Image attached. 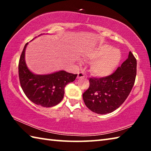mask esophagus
<instances>
[{
	"label": "esophagus",
	"instance_id": "1",
	"mask_svg": "<svg viewBox=\"0 0 151 151\" xmlns=\"http://www.w3.org/2000/svg\"><path fill=\"white\" fill-rule=\"evenodd\" d=\"M85 73H84L83 72H80L78 73V78H84L85 77Z\"/></svg>",
	"mask_w": 151,
	"mask_h": 151
}]
</instances>
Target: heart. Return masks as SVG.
I'll use <instances>...</instances> for the list:
<instances>
[{
	"label": "heart",
	"instance_id": "1",
	"mask_svg": "<svg viewBox=\"0 0 151 151\" xmlns=\"http://www.w3.org/2000/svg\"><path fill=\"white\" fill-rule=\"evenodd\" d=\"M86 57L89 60H94L91 64L90 72L98 77H105L112 74L121 59L120 51L107 45L88 50Z\"/></svg>",
	"mask_w": 151,
	"mask_h": 151
}]
</instances>
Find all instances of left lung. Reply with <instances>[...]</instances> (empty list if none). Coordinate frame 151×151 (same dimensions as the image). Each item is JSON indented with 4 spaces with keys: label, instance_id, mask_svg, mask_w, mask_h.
I'll use <instances>...</instances> for the list:
<instances>
[{
    "label": "left lung",
    "instance_id": "obj_1",
    "mask_svg": "<svg viewBox=\"0 0 151 151\" xmlns=\"http://www.w3.org/2000/svg\"><path fill=\"white\" fill-rule=\"evenodd\" d=\"M137 75V59L130 51L127 59L105 77L89 78L88 88L83 94L85 105L97 114L113 112L126 100Z\"/></svg>",
    "mask_w": 151,
    "mask_h": 151
}]
</instances>
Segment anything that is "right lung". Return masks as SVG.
<instances>
[{
  "mask_svg": "<svg viewBox=\"0 0 151 151\" xmlns=\"http://www.w3.org/2000/svg\"><path fill=\"white\" fill-rule=\"evenodd\" d=\"M25 45L19 63V76L22 91L28 99L36 104L51 107L63 100L65 88L73 82L77 75L60 70L49 75H35L27 68L24 60Z\"/></svg>",
  "mask_w": 151,
  "mask_h": 151,
  "instance_id": "1",
  "label": "right lung"
}]
</instances>
